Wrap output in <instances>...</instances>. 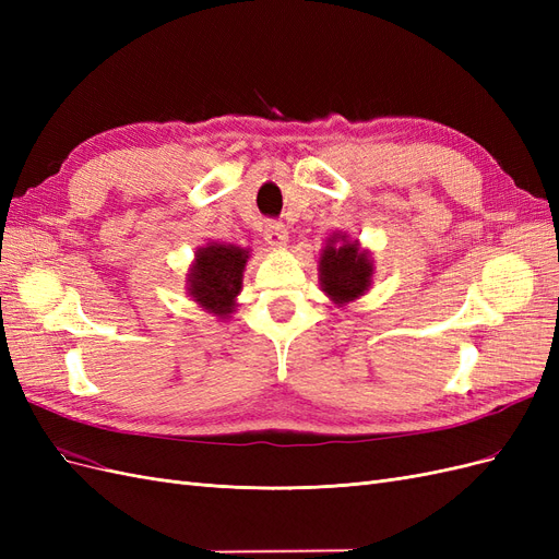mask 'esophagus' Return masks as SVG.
I'll return each instance as SVG.
<instances>
[{
    "label": "esophagus",
    "mask_w": 559,
    "mask_h": 559,
    "mask_svg": "<svg viewBox=\"0 0 559 559\" xmlns=\"http://www.w3.org/2000/svg\"><path fill=\"white\" fill-rule=\"evenodd\" d=\"M286 240H289V233H286V228L282 224H267L265 226V242L270 247H284Z\"/></svg>",
    "instance_id": "obj_1"
}]
</instances>
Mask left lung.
I'll use <instances>...</instances> for the list:
<instances>
[{"mask_svg":"<svg viewBox=\"0 0 559 559\" xmlns=\"http://www.w3.org/2000/svg\"><path fill=\"white\" fill-rule=\"evenodd\" d=\"M373 282V261L357 240L333 233L319 257V284L335 306H347L370 289Z\"/></svg>","mask_w":559,"mask_h":559,"instance_id":"left-lung-1","label":"left lung"}]
</instances>
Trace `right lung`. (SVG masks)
I'll use <instances>...</instances> for the list:
<instances>
[{
    "instance_id": "right-lung-1",
    "label": "right lung",
    "mask_w": 559,
    "mask_h": 559,
    "mask_svg": "<svg viewBox=\"0 0 559 559\" xmlns=\"http://www.w3.org/2000/svg\"><path fill=\"white\" fill-rule=\"evenodd\" d=\"M249 251L235 245L210 242L198 247L195 261L186 275V289L202 310L218 319H228L238 308V294L242 292V273Z\"/></svg>"
}]
</instances>
